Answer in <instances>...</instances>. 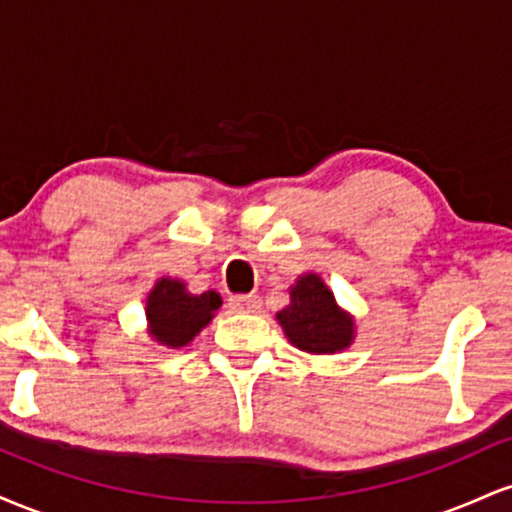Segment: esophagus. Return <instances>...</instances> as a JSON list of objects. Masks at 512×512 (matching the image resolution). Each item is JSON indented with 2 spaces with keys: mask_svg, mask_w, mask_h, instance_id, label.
<instances>
[{
  "mask_svg": "<svg viewBox=\"0 0 512 512\" xmlns=\"http://www.w3.org/2000/svg\"><path fill=\"white\" fill-rule=\"evenodd\" d=\"M228 305H231V310H236V313H257V308H260V296H255V293H250V296H233Z\"/></svg>",
  "mask_w": 512,
  "mask_h": 512,
  "instance_id": "esophagus-1",
  "label": "esophagus"
}]
</instances>
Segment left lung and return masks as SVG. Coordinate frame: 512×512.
Wrapping results in <instances>:
<instances>
[{"mask_svg": "<svg viewBox=\"0 0 512 512\" xmlns=\"http://www.w3.org/2000/svg\"><path fill=\"white\" fill-rule=\"evenodd\" d=\"M291 346L305 354H342L356 339V320L337 303L320 274L308 272L289 286V305L276 313Z\"/></svg>", "mask_w": 512, "mask_h": 512, "instance_id": "left-lung-1", "label": "left lung"}]
</instances>
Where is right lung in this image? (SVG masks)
Wrapping results in <instances>:
<instances>
[{
    "label": "right lung",
    "instance_id": "1",
    "mask_svg": "<svg viewBox=\"0 0 512 512\" xmlns=\"http://www.w3.org/2000/svg\"><path fill=\"white\" fill-rule=\"evenodd\" d=\"M221 303L216 291L190 293L182 279L161 276L146 296V334L168 349H182L214 320Z\"/></svg>",
    "mask_w": 512,
    "mask_h": 512
}]
</instances>
